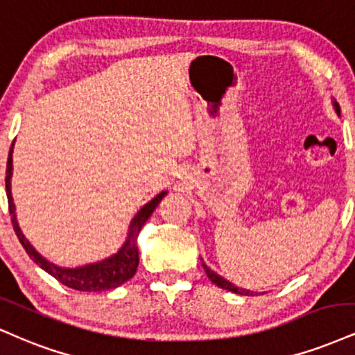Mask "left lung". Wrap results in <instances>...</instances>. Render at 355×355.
<instances>
[{
    "instance_id": "8db88e82",
    "label": "left lung",
    "mask_w": 355,
    "mask_h": 355,
    "mask_svg": "<svg viewBox=\"0 0 355 355\" xmlns=\"http://www.w3.org/2000/svg\"><path fill=\"white\" fill-rule=\"evenodd\" d=\"M336 110H337V112H339V105H337V104H336ZM203 268H205V272H207V276L210 277L211 283L218 286V288H221V289H228V291L236 293V294H245V296H250V294H253L251 291H248V289L236 288V286L230 283V281H226V279H223V277H221V276L216 275V272H213V271L210 270V268H207V266H205V264H203Z\"/></svg>"
}]
</instances>
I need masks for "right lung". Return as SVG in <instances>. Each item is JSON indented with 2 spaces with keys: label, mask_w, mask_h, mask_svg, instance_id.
I'll use <instances>...</instances> for the list:
<instances>
[{
  "label": "right lung",
  "mask_w": 355,
  "mask_h": 355,
  "mask_svg": "<svg viewBox=\"0 0 355 355\" xmlns=\"http://www.w3.org/2000/svg\"><path fill=\"white\" fill-rule=\"evenodd\" d=\"M12 145L10 155H8V165H6V195H8V208L11 213V223L15 228L16 236L21 241L29 258L34 263L40 264L44 271H48L51 276L55 277L59 283L72 289H78V291H87V293H96V291H107V289H114L117 286L130 279L135 275L137 266H139V248H137V234H139L140 228H142L145 221L148 220V216L152 215L153 210L157 208V205L160 203V200L165 196V191H162L160 195H157L155 198L150 200L145 207L135 215V218L132 220L129 236H127L125 245L121 248L117 254H114L112 258L104 259V261L96 263V264H87V266L76 268V270H64V268L54 266L53 263L46 261L42 256L37 253L34 248L29 245L24 234L21 233L18 223H16V215H15V203H12L11 196V170H12Z\"/></svg>",
  "instance_id": "obj_1"
}]
</instances>
